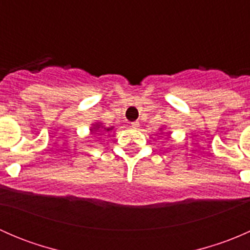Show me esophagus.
Instances as JSON below:
<instances>
[{"label": "esophagus", "mask_w": 250, "mask_h": 250, "mask_svg": "<svg viewBox=\"0 0 250 250\" xmlns=\"http://www.w3.org/2000/svg\"><path fill=\"white\" fill-rule=\"evenodd\" d=\"M139 125H140V123L138 122V121H135V122H132V123H130V125H132L133 128H138V127H139Z\"/></svg>", "instance_id": "esophagus-1"}]
</instances>
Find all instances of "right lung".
<instances>
[{"instance_id":"right-lung-1","label":"right lung","mask_w":250,"mask_h":250,"mask_svg":"<svg viewBox=\"0 0 250 250\" xmlns=\"http://www.w3.org/2000/svg\"><path fill=\"white\" fill-rule=\"evenodd\" d=\"M105 129L106 130H111L112 129V128H105ZM90 132L92 133H95V134H99V133H97V132H102V130H100V125H93V128H92V130H90ZM100 135H103V134H100Z\"/></svg>"}]
</instances>
